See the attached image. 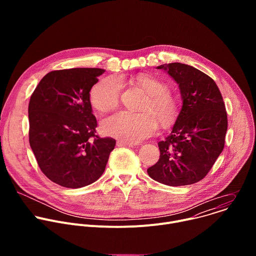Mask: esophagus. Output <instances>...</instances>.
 Returning <instances> with one entry per match:
<instances>
[{"instance_id": "obj_1", "label": "esophagus", "mask_w": 256, "mask_h": 256, "mask_svg": "<svg viewBox=\"0 0 256 256\" xmlns=\"http://www.w3.org/2000/svg\"><path fill=\"white\" fill-rule=\"evenodd\" d=\"M118 146H120V147H134V146H136V144L134 142H126L122 140H118Z\"/></svg>"}]
</instances>
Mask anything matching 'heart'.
I'll list each match as a JSON object with an SVG mask.
<instances>
[{
	"label": "heart",
	"instance_id": "obj_1",
	"mask_svg": "<svg viewBox=\"0 0 256 256\" xmlns=\"http://www.w3.org/2000/svg\"><path fill=\"white\" fill-rule=\"evenodd\" d=\"M134 83L147 93L148 99L142 106V112H118L104 118L101 128L112 136L128 142H138L150 136L157 128V120L163 126L174 124L179 114L177 97L166 90V85L150 75H140ZM122 93V82L116 77H107L97 82L91 89L90 101L98 112H105L114 108Z\"/></svg>",
	"mask_w": 256,
	"mask_h": 256
}]
</instances>
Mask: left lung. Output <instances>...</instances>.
<instances>
[{"mask_svg":"<svg viewBox=\"0 0 256 256\" xmlns=\"http://www.w3.org/2000/svg\"><path fill=\"white\" fill-rule=\"evenodd\" d=\"M157 68L166 70L179 85L182 107L171 134L158 142V162L147 172L166 186L194 184L208 173L224 149L225 103L214 81L202 70L180 62Z\"/></svg>","mask_w":256,"mask_h":256,"instance_id":"1","label":"left lung"}]
</instances>
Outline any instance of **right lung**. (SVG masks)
<instances>
[{
    "label": "right lung",
    "instance_id": "add662e5",
    "mask_svg": "<svg viewBox=\"0 0 256 256\" xmlns=\"http://www.w3.org/2000/svg\"><path fill=\"white\" fill-rule=\"evenodd\" d=\"M104 72L97 68L52 70L30 97V147L42 173L60 186L93 184L116 147L114 138L96 134L90 102L91 88Z\"/></svg>",
    "mask_w": 256,
    "mask_h": 256
}]
</instances>
